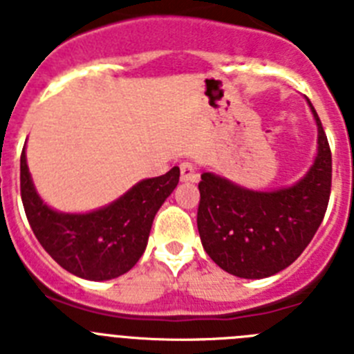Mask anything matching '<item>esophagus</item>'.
<instances>
[{
	"mask_svg": "<svg viewBox=\"0 0 354 354\" xmlns=\"http://www.w3.org/2000/svg\"><path fill=\"white\" fill-rule=\"evenodd\" d=\"M200 175L196 174L195 167H193L192 162H180V180L183 183H198Z\"/></svg>",
	"mask_w": 354,
	"mask_h": 354,
	"instance_id": "1",
	"label": "esophagus"
}]
</instances>
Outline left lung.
<instances>
[{
	"label": "left lung",
	"mask_w": 354,
	"mask_h": 354,
	"mask_svg": "<svg viewBox=\"0 0 354 354\" xmlns=\"http://www.w3.org/2000/svg\"><path fill=\"white\" fill-rule=\"evenodd\" d=\"M310 168L292 186L257 192L202 171L196 225L202 246L221 270L259 280L280 273L308 246L330 200L331 152L323 124Z\"/></svg>",
	"instance_id": "obj_1"
}]
</instances>
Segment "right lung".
Segmentation results:
<instances>
[{"instance_id": "add662e5", "label": "right lung", "mask_w": 354, "mask_h": 354, "mask_svg": "<svg viewBox=\"0 0 354 354\" xmlns=\"http://www.w3.org/2000/svg\"><path fill=\"white\" fill-rule=\"evenodd\" d=\"M179 167L143 179L111 204L88 212L53 209L37 192L21 154V198L42 248L76 277L104 282L127 273L143 255L156 214L179 184Z\"/></svg>"}]
</instances>
